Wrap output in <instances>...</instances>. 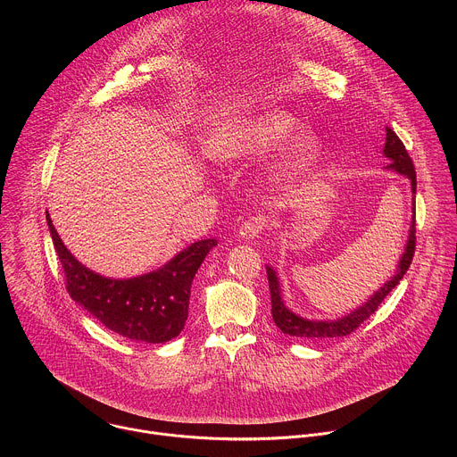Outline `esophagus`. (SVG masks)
I'll use <instances>...</instances> for the list:
<instances>
[{"label": "esophagus", "instance_id": "esophagus-1", "mask_svg": "<svg viewBox=\"0 0 457 457\" xmlns=\"http://www.w3.org/2000/svg\"><path fill=\"white\" fill-rule=\"evenodd\" d=\"M266 228H268L266 219H264V217H260V215H256V217L247 219V220L240 226V229H238V237H240V238H244V240H253V238H256L258 235H262Z\"/></svg>", "mask_w": 457, "mask_h": 457}]
</instances>
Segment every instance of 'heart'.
I'll list each match as a JSON object with an SVG mask.
<instances>
[{"mask_svg": "<svg viewBox=\"0 0 457 457\" xmlns=\"http://www.w3.org/2000/svg\"><path fill=\"white\" fill-rule=\"evenodd\" d=\"M296 128V120L278 110L260 112L249 119L231 122L212 137L208 154L217 162H238L278 146ZM320 145L316 137L302 134L287 148L280 173L295 177L303 173L316 159Z\"/></svg>", "mask_w": 457, "mask_h": 457, "instance_id": "heart-1", "label": "heart"}]
</instances>
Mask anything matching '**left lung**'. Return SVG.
Wrapping results in <instances>:
<instances>
[{
    "instance_id": "8db88e82",
    "label": "left lung",
    "mask_w": 457,
    "mask_h": 457,
    "mask_svg": "<svg viewBox=\"0 0 457 457\" xmlns=\"http://www.w3.org/2000/svg\"><path fill=\"white\" fill-rule=\"evenodd\" d=\"M383 154L390 161H393L388 164V168H393L400 175H405L411 180L412 191L416 193V170H414L412 159L407 154L402 139L390 128H386V141H385ZM414 249H416V208H414V217H412V224H411V235L407 240L405 253L400 260L398 273L390 278L379 291H376L374 296L365 305H361L360 309H356L351 314L338 318L335 321H311V320H303V318L296 316L293 311H289L284 305V300L280 296V284H278L275 271L271 268H266L268 280H270V291H271V314H273L277 328L284 335L296 337V338H337V337L351 335L378 309V305L383 302V298L400 284V280L403 278V275L407 273V270L412 264Z\"/></svg>"
}]
</instances>
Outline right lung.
<instances>
[{
	"label": "right lung",
	"instance_id": "1",
	"mask_svg": "<svg viewBox=\"0 0 457 457\" xmlns=\"http://www.w3.org/2000/svg\"><path fill=\"white\" fill-rule=\"evenodd\" d=\"M52 242L64 273L69 295L110 331L146 344H164L184 329L195 273L204 262L215 238L191 244L170 262L129 280L104 278L72 256L61 242L46 212Z\"/></svg>",
	"mask_w": 457,
	"mask_h": 457
}]
</instances>
